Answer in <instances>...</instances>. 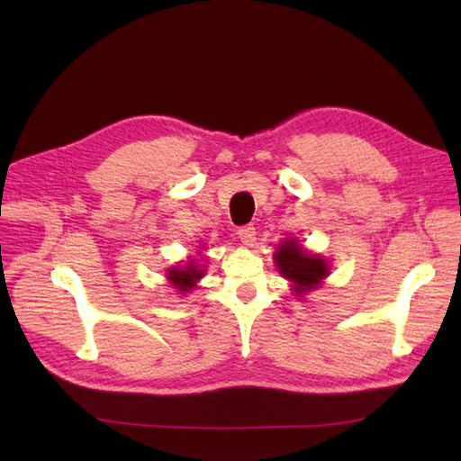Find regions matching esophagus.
Returning a JSON list of instances; mask_svg holds the SVG:
<instances>
[{"label":"esophagus","instance_id":"obj_1","mask_svg":"<svg viewBox=\"0 0 461 461\" xmlns=\"http://www.w3.org/2000/svg\"><path fill=\"white\" fill-rule=\"evenodd\" d=\"M238 236L243 246H253V243H256V228H253V225H241L238 230Z\"/></svg>","mask_w":461,"mask_h":461}]
</instances>
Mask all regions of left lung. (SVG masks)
Here are the masks:
<instances>
[{"mask_svg": "<svg viewBox=\"0 0 461 461\" xmlns=\"http://www.w3.org/2000/svg\"><path fill=\"white\" fill-rule=\"evenodd\" d=\"M276 259L283 276L291 281H295L297 293H305L312 289L327 276L325 259L309 256V253H305L299 248V243L295 240L281 243L276 253Z\"/></svg>", "mask_w": 461, "mask_h": 461, "instance_id": "1", "label": "left lung"}]
</instances>
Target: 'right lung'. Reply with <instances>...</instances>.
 <instances>
[{"instance_id": "1", "label": "right lung", "mask_w": 461, "mask_h": 461, "mask_svg": "<svg viewBox=\"0 0 461 461\" xmlns=\"http://www.w3.org/2000/svg\"><path fill=\"white\" fill-rule=\"evenodd\" d=\"M168 277L174 283V287H178L180 291H188L194 287V283L202 277V271L190 266L182 269H172Z\"/></svg>"}]
</instances>
